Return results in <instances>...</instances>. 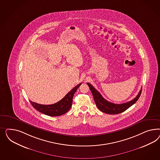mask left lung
Wrapping results in <instances>:
<instances>
[{"instance_id": "1", "label": "left lung", "mask_w": 160, "mask_h": 160, "mask_svg": "<svg viewBox=\"0 0 160 160\" xmlns=\"http://www.w3.org/2000/svg\"><path fill=\"white\" fill-rule=\"evenodd\" d=\"M87 84L92 92L93 98L97 108L102 112L109 114H117L126 111V110L132 106L138 100L142 91V89H141L140 92L136 98L130 102L122 104H114L107 101L91 84L88 82H87Z\"/></svg>"}]
</instances>
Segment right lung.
Returning <instances> with one entry per match:
<instances>
[{"label":"right lung","instance_id":"1","mask_svg":"<svg viewBox=\"0 0 160 160\" xmlns=\"http://www.w3.org/2000/svg\"><path fill=\"white\" fill-rule=\"evenodd\" d=\"M81 84L82 83L78 84V86L71 90L70 92H68L61 100L53 104L43 105L32 101H30V102L36 110L46 115L52 117L62 116L67 112L71 108L73 102V96Z\"/></svg>","mask_w":160,"mask_h":160}]
</instances>
